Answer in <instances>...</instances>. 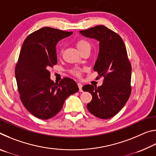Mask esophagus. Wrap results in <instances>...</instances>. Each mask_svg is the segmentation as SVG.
Listing matches in <instances>:
<instances>
[{"label": "esophagus", "mask_w": 156, "mask_h": 156, "mask_svg": "<svg viewBox=\"0 0 156 156\" xmlns=\"http://www.w3.org/2000/svg\"><path fill=\"white\" fill-rule=\"evenodd\" d=\"M78 86L79 87V91H80V92H83V89H82V87H83V84L79 83H78Z\"/></svg>", "instance_id": "obj_1"}]
</instances>
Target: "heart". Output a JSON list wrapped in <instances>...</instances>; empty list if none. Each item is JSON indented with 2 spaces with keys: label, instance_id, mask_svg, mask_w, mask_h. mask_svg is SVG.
<instances>
[{
  "label": "heart",
  "instance_id": "obj_1",
  "mask_svg": "<svg viewBox=\"0 0 156 156\" xmlns=\"http://www.w3.org/2000/svg\"><path fill=\"white\" fill-rule=\"evenodd\" d=\"M77 48L78 49L79 51H80V50L85 49V48H91V45H90V44L88 43V42L82 40V41H80L78 42ZM72 73H73V74L78 76H80V72L78 68H74L72 70Z\"/></svg>",
  "mask_w": 156,
  "mask_h": 156
}]
</instances>
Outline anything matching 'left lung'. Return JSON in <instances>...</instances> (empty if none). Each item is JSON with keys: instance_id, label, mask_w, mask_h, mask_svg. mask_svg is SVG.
Segmentation results:
<instances>
[{"instance_id": "obj_1", "label": "left lung", "mask_w": 156, "mask_h": 156, "mask_svg": "<svg viewBox=\"0 0 156 156\" xmlns=\"http://www.w3.org/2000/svg\"><path fill=\"white\" fill-rule=\"evenodd\" d=\"M87 38L99 42V53L94 67L100 77L105 78L101 86L87 84L84 91L92 95L87 105L89 112L101 119H109L122 109L131 94V66L121 37L103 25L79 31Z\"/></svg>"}]
</instances>
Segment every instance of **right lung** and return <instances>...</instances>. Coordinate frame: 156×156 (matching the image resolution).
Instances as JSON below:
<instances>
[{
    "label": "right lung",
    "instance_id": "1",
    "mask_svg": "<svg viewBox=\"0 0 156 156\" xmlns=\"http://www.w3.org/2000/svg\"><path fill=\"white\" fill-rule=\"evenodd\" d=\"M72 34L43 27L29 35L22 45L15 69L18 90L25 107L40 119L56 115L66 98L79 90L76 82L69 78L54 83L49 72L58 62L56 44Z\"/></svg>",
    "mask_w": 156,
    "mask_h": 156
}]
</instances>
